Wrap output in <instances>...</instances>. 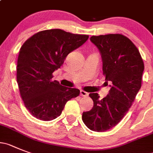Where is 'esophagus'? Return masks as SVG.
<instances>
[{"instance_id":"1","label":"esophagus","mask_w":153,"mask_h":153,"mask_svg":"<svg viewBox=\"0 0 153 153\" xmlns=\"http://www.w3.org/2000/svg\"><path fill=\"white\" fill-rule=\"evenodd\" d=\"M80 94H81V96L85 97H86L88 96V93L85 92V91H80Z\"/></svg>"}]
</instances>
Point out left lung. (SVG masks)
Segmentation results:
<instances>
[{"label": "left lung", "instance_id": "left-lung-1", "mask_svg": "<svg viewBox=\"0 0 153 153\" xmlns=\"http://www.w3.org/2000/svg\"><path fill=\"white\" fill-rule=\"evenodd\" d=\"M91 41L100 53L105 82L111 88L102 100L97 93L89 94L94 106L83 112L82 120L91 131L103 132L119 123L132 105L141 88L144 64L137 48L124 35L92 36Z\"/></svg>", "mask_w": 153, "mask_h": 153}]
</instances>
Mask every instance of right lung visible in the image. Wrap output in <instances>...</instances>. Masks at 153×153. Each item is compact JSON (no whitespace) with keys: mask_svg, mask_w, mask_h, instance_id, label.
Masks as SVG:
<instances>
[{"mask_svg":"<svg viewBox=\"0 0 153 153\" xmlns=\"http://www.w3.org/2000/svg\"><path fill=\"white\" fill-rule=\"evenodd\" d=\"M89 36L61 29L41 31L28 38L20 48L16 79L28 112L38 119L51 121L61 115L67 101L80 91L59 85L53 72L63 64L69 53L83 45Z\"/></svg>","mask_w":153,"mask_h":153,"instance_id":"1","label":"right lung"}]
</instances>
